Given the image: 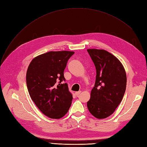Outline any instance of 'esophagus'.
<instances>
[{
	"label": "esophagus",
	"mask_w": 147,
	"mask_h": 147,
	"mask_svg": "<svg viewBox=\"0 0 147 147\" xmlns=\"http://www.w3.org/2000/svg\"><path fill=\"white\" fill-rule=\"evenodd\" d=\"M81 92H82L81 91H77V92H75V94L76 95V96H78V95H79L80 94Z\"/></svg>",
	"instance_id": "esophagus-1"
}]
</instances>
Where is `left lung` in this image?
I'll return each instance as SVG.
<instances>
[{
    "label": "left lung",
    "mask_w": 147,
    "mask_h": 147,
    "mask_svg": "<svg viewBox=\"0 0 147 147\" xmlns=\"http://www.w3.org/2000/svg\"><path fill=\"white\" fill-rule=\"evenodd\" d=\"M94 64V87L87 102L88 110L97 119L109 117L118 107L126 91L127 77L120 61L104 50L88 49Z\"/></svg>",
    "instance_id": "obj_1"
}]
</instances>
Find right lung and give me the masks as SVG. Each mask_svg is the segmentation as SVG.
I'll return each mask as SVG.
<instances>
[{
	"label": "right lung",
	"mask_w": 147,
	"mask_h": 147,
	"mask_svg": "<svg viewBox=\"0 0 147 147\" xmlns=\"http://www.w3.org/2000/svg\"><path fill=\"white\" fill-rule=\"evenodd\" d=\"M74 51H50L31 61L26 73L29 95L38 109L48 117L60 119L67 113L72 94L65 80L64 71ZM59 84H57V83Z\"/></svg>",
	"instance_id": "right-lung-1"
}]
</instances>
